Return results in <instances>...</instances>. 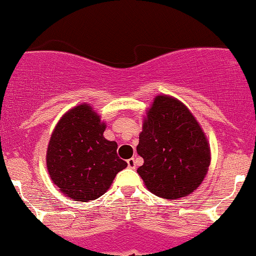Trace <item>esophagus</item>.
I'll use <instances>...</instances> for the list:
<instances>
[{"instance_id": "34e87169", "label": "esophagus", "mask_w": 256, "mask_h": 256, "mask_svg": "<svg viewBox=\"0 0 256 256\" xmlns=\"http://www.w3.org/2000/svg\"><path fill=\"white\" fill-rule=\"evenodd\" d=\"M128 166L130 168V169H136V160H134V158H130V160H128Z\"/></svg>"}]
</instances>
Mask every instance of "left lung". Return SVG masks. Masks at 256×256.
<instances>
[{
	"mask_svg": "<svg viewBox=\"0 0 256 256\" xmlns=\"http://www.w3.org/2000/svg\"><path fill=\"white\" fill-rule=\"evenodd\" d=\"M137 172L152 194L180 198L196 190L210 164V148L192 112L177 99L158 96L139 134Z\"/></svg>",
	"mask_w": 256,
	"mask_h": 256,
	"instance_id": "8db88e82",
	"label": "left lung"
}]
</instances>
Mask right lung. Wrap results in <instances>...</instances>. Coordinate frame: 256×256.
I'll use <instances>...</instances> for the list:
<instances>
[{"label":"right lung","mask_w":256,"mask_h":256,"mask_svg":"<svg viewBox=\"0 0 256 256\" xmlns=\"http://www.w3.org/2000/svg\"><path fill=\"white\" fill-rule=\"evenodd\" d=\"M105 122L82 104L66 113L52 134L47 169L54 184L70 198L90 202L108 192L128 163L117 154L118 145L104 138Z\"/></svg>","instance_id":"right-lung-1"}]
</instances>
